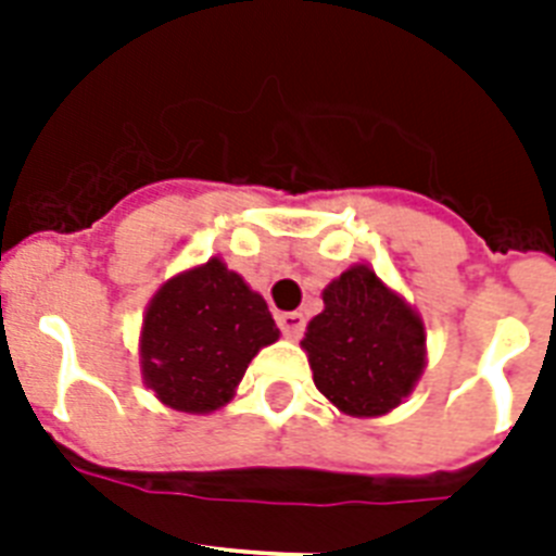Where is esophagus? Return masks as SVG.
<instances>
[{
  "mask_svg": "<svg viewBox=\"0 0 556 556\" xmlns=\"http://www.w3.org/2000/svg\"><path fill=\"white\" fill-rule=\"evenodd\" d=\"M277 326L282 329V334H286L288 340H296L305 329V317L300 312H282L277 314Z\"/></svg>",
  "mask_w": 556,
  "mask_h": 556,
  "instance_id": "1",
  "label": "esophagus"
}]
</instances>
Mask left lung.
Listing matches in <instances>:
<instances>
[{
  "label": "left lung",
  "mask_w": 556,
  "mask_h": 556,
  "mask_svg": "<svg viewBox=\"0 0 556 556\" xmlns=\"http://www.w3.org/2000/svg\"><path fill=\"white\" fill-rule=\"evenodd\" d=\"M314 387L340 413H392L421 380L427 329L421 314L369 265H349L323 288V312L305 326Z\"/></svg>",
  "instance_id": "left-lung-1"
}]
</instances>
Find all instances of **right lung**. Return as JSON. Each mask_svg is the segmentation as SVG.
<instances>
[{
  "mask_svg": "<svg viewBox=\"0 0 556 556\" xmlns=\"http://www.w3.org/2000/svg\"><path fill=\"white\" fill-rule=\"evenodd\" d=\"M279 340L268 303L225 260L201 262L152 294L141 323V378L161 404L207 415L230 404L260 349Z\"/></svg>",
  "mask_w": 556,
  "mask_h": 556,
  "instance_id": "right-lung-1",
  "label": "right lung"
}]
</instances>
